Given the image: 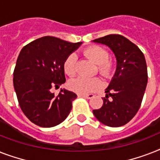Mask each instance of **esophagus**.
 <instances>
[{
	"mask_svg": "<svg viewBox=\"0 0 160 160\" xmlns=\"http://www.w3.org/2000/svg\"><path fill=\"white\" fill-rule=\"evenodd\" d=\"M78 97L86 98V99H91L94 96L92 94H78Z\"/></svg>",
	"mask_w": 160,
	"mask_h": 160,
	"instance_id": "obj_1",
	"label": "esophagus"
}]
</instances>
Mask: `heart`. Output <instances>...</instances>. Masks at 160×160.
<instances>
[{
    "instance_id": "obj_1",
    "label": "heart",
    "mask_w": 160,
    "mask_h": 160,
    "mask_svg": "<svg viewBox=\"0 0 160 160\" xmlns=\"http://www.w3.org/2000/svg\"><path fill=\"white\" fill-rule=\"evenodd\" d=\"M84 55L90 58L93 62L98 65V70L104 77H108L112 70V63L109 60V53L105 48L99 46L88 47L84 51ZM77 56L75 53L70 54L64 62L65 72L72 76L76 72ZM69 88L78 94H89L94 92L101 86L99 78L77 77L69 81Z\"/></svg>"
}]
</instances>
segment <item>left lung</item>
I'll list each match as a JSON object with an SVG mask.
<instances>
[{"instance_id": "1", "label": "left lung", "mask_w": 160, "mask_h": 160, "mask_svg": "<svg viewBox=\"0 0 160 160\" xmlns=\"http://www.w3.org/2000/svg\"><path fill=\"white\" fill-rule=\"evenodd\" d=\"M92 41L108 46L116 58V70L105 89L103 105L93 114L107 126H122L133 119L141 105L148 82L145 58L136 45L120 35Z\"/></svg>"}]
</instances>
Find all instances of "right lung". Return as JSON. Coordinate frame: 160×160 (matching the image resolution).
<instances>
[{"label":"right lung","instance_id":"1","mask_svg":"<svg viewBox=\"0 0 160 160\" xmlns=\"http://www.w3.org/2000/svg\"><path fill=\"white\" fill-rule=\"evenodd\" d=\"M81 44L44 36L21 49L14 70V88L21 110L36 125L54 127L70 114L77 95L65 89L55 95L51 88L65 82L64 62Z\"/></svg>","mask_w":160,"mask_h":160}]
</instances>
